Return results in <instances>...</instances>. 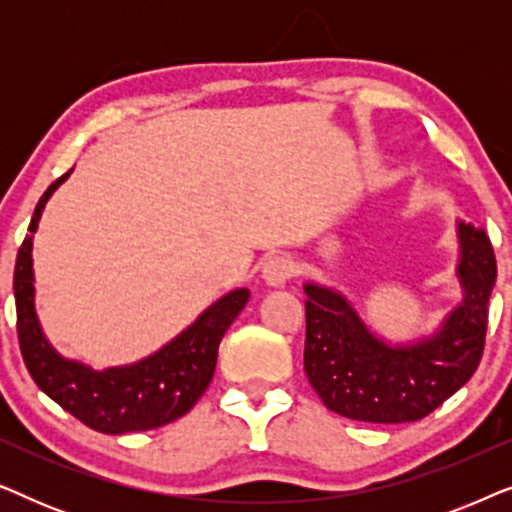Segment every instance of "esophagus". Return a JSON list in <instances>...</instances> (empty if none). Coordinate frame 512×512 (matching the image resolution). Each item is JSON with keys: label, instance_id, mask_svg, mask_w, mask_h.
<instances>
[{"label": "esophagus", "instance_id": "esophagus-1", "mask_svg": "<svg viewBox=\"0 0 512 512\" xmlns=\"http://www.w3.org/2000/svg\"><path fill=\"white\" fill-rule=\"evenodd\" d=\"M296 275V265L289 256H272L263 265V279L270 286H282Z\"/></svg>", "mask_w": 512, "mask_h": 512}]
</instances>
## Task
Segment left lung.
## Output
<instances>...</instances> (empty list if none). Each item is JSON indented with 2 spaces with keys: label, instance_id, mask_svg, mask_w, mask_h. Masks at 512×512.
Masks as SVG:
<instances>
[{
  "label": "left lung",
  "instance_id": "1",
  "mask_svg": "<svg viewBox=\"0 0 512 512\" xmlns=\"http://www.w3.org/2000/svg\"><path fill=\"white\" fill-rule=\"evenodd\" d=\"M457 237L464 300L438 333L410 345H387L342 293L305 284V373L328 410L356 422H417L471 380L485 349L496 258L482 228L459 221Z\"/></svg>",
  "mask_w": 512,
  "mask_h": 512
}]
</instances>
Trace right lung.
I'll list each match as a JSON object with an SVG mask.
<instances>
[{"mask_svg":"<svg viewBox=\"0 0 512 512\" xmlns=\"http://www.w3.org/2000/svg\"><path fill=\"white\" fill-rule=\"evenodd\" d=\"M69 174L72 170L55 179L41 195L27 228L32 235L37 233L48 198ZM32 235L18 249L13 293L20 352L37 387L90 429L111 436L158 429L184 417L212 382L219 342L247 305L249 289H235L216 300L160 352L132 366L93 370L60 356L41 333L34 312Z\"/></svg>","mask_w":512,"mask_h":512,"instance_id":"obj_1","label":"right lung"}]
</instances>
